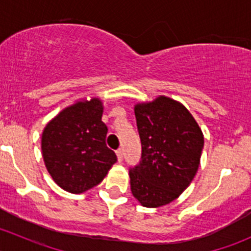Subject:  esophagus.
Segmentation results:
<instances>
[{
    "label": "esophagus",
    "instance_id": "1",
    "mask_svg": "<svg viewBox=\"0 0 251 251\" xmlns=\"http://www.w3.org/2000/svg\"><path fill=\"white\" fill-rule=\"evenodd\" d=\"M116 155H118V160L119 161H123V159H124V149L123 148H119L118 151H116Z\"/></svg>",
    "mask_w": 251,
    "mask_h": 251
}]
</instances>
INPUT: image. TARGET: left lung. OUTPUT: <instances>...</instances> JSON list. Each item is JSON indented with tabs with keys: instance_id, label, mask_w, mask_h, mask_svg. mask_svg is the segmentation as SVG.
<instances>
[{
	"instance_id": "1",
	"label": "left lung",
	"mask_w": 251,
	"mask_h": 251,
	"mask_svg": "<svg viewBox=\"0 0 251 251\" xmlns=\"http://www.w3.org/2000/svg\"><path fill=\"white\" fill-rule=\"evenodd\" d=\"M135 115L142 155L130 168L131 192L143 206H163L178 198L196 176L203 133L181 103L164 96L136 105Z\"/></svg>"
}]
</instances>
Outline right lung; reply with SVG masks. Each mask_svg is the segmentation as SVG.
Wrapping results in <instances>:
<instances>
[{
  "label": "right lung",
  "mask_w": 251,
  "mask_h": 251,
  "mask_svg": "<svg viewBox=\"0 0 251 251\" xmlns=\"http://www.w3.org/2000/svg\"><path fill=\"white\" fill-rule=\"evenodd\" d=\"M102 114V102L92 98L65 108L45 127V165L64 191L78 194L97 186L118 160L105 144L108 127Z\"/></svg>",
  "instance_id": "right-lung-1"
}]
</instances>
